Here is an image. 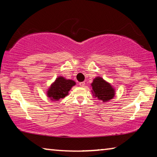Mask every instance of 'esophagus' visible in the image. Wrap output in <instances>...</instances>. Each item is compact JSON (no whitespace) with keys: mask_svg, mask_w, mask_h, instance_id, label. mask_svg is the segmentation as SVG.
Here are the masks:
<instances>
[{"mask_svg":"<svg viewBox=\"0 0 157 157\" xmlns=\"http://www.w3.org/2000/svg\"><path fill=\"white\" fill-rule=\"evenodd\" d=\"M84 82H79V86H84Z\"/></svg>","mask_w":157,"mask_h":157,"instance_id":"34e87169","label":"esophagus"}]
</instances>
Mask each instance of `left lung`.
<instances>
[{
  "mask_svg": "<svg viewBox=\"0 0 157 157\" xmlns=\"http://www.w3.org/2000/svg\"><path fill=\"white\" fill-rule=\"evenodd\" d=\"M91 86L94 96L104 102L112 99L115 95V91L111 85L100 77L94 79Z\"/></svg>",
  "mask_w": 157,
  "mask_h": 157,
  "instance_id": "left-lung-1",
  "label": "left lung"
}]
</instances>
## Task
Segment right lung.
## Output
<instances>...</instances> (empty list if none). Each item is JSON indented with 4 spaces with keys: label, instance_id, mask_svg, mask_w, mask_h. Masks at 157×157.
Masks as SVG:
<instances>
[{
    "label": "right lung",
    "instance_id": "add662e5",
    "mask_svg": "<svg viewBox=\"0 0 157 157\" xmlns=\"http://www.w3.org/2000/svg\"><path fill=\"white\" fill-rule=\"evenodd\" d=\"M75 84V82L71 79H66L63 77H59L48 91V97L51 98L52 100H59V99L65 98L68 95V91L71 87Z\"/></svg>",
    "mask_w": 157,
    "mask_h": 157
}]
</instances>
